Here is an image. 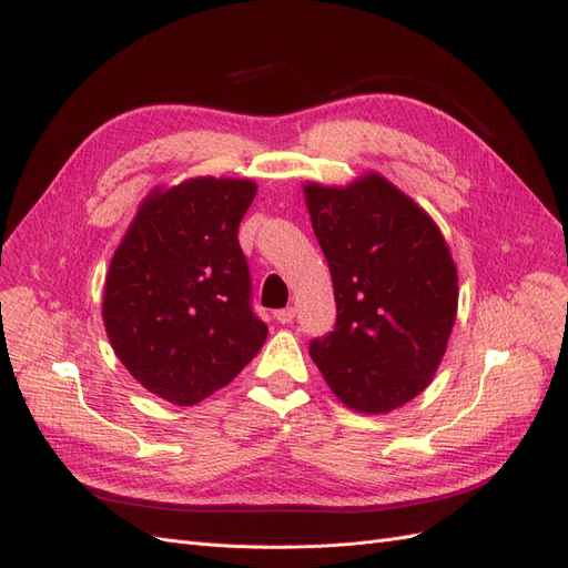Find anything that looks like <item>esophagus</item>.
<instances>
[{
	"label": "esophagus",
	"instance_id": "34e87169",
	"mask_svg": "<svg viewBox=\"0 0 568 568\" xmlns=\"http://www.w3.org/2000/svg\"><path fill=\"white\" fill-rule=\"evenodd\" d=\"M294 317H296L294 307H282V311L274 313V320L282 322V324H291V322H294Z\"/></svg>",
	"mask_w": 568,
	"mask_h": 568
}]
</instances>
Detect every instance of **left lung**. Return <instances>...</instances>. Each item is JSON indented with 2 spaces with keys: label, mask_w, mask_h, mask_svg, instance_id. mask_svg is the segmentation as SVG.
Returning <instances> with one entry per match:
<instances>
[{
  "label": "left lung",
  "mask_w": 568,
  "mask_h": 568,
  "mask_svg": "<svg viewBox=\"0 0 568 568\" xmlns=\"http://www.w3.org/2000/svg\"><path fill=\"white\" fill-rule=\"evenodd\" d=\"M313 232L332 272L334 332L311 355L341 403L379 415L436 374L457 315V270L419 205L369 173L346 189L305 186Z\"/></svg>",
  "instance_id": "1"
}]
</instances>
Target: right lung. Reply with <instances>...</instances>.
Segmentation results:
<instances>
[{"label":"right lung","mask_w":568,"mask_h":568,"mask_svg":"<svg viewBox=\"0 0 568 568\" xmlns=\"http://www.w3.org/2000/svg\"><path fill=\"white\" fill-rule=\"evenodd\" d=\"M253 199L251 180L196 178L153 192L113 253L111 346L136 382L173 405L227 386L267 338L239 246Z\"/></svg>","instance_id":"1"}]
</instances>
